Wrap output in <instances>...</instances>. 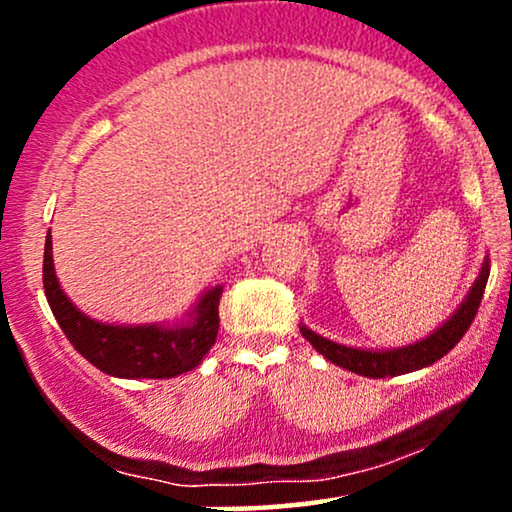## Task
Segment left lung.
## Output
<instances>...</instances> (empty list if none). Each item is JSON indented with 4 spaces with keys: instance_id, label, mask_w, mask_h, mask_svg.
Masks as SVG:
<instances>
[{
    "instance_id": "1",
    "label": "left lung",
    "mask_w": 512,
    "mask_h": 512,
    "mask_svg": "<svg viewBox=\"0 0 512 512\" xmlns=\"http://www.w3.org/2000/svg\"><path fill=\"white\" fill-rule=\"evenodd\" d=\"M486 281H489V260L481 264V272L477 281L469 289L467 298L460 303V308L452 313L438 330H433L428 337L419 339V342L409 346H397V349H356V346L337 344L332 339L322 337L310 330V327L301 325L303 337L315 346V351H320L327 361H332L334 366H342L351 373L366 375V378H392V375H404L411 370H419L436 363L438 358H443L448 351L464 337V332L472 325L474 315H477L481 296H484Z\"/></svg>"
}]
</instances>
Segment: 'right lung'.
Segmentation results:
<instances>
[{"label": "right lung", "mask_w": 512, "mask_h": 512, "mask_svg": "<svg viewBox=\"0 0 512 512\" xmlns=\"http://www.w3.org/2000/svg\"><path fill=\"white\" fill-rule=\"evenodd\" d=\"M43 286L52 315L74 349L113 378H175L197 368L219 334L221 286L204 291L185 320L175 325H110L84 315L57 281L50 231L45 238Z\"/></svg>", "instance_id": "obj_1"}]
</instances>
